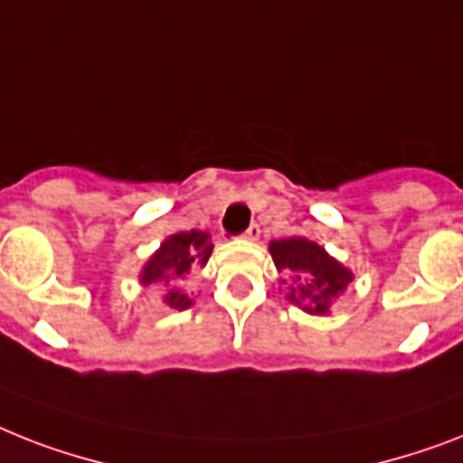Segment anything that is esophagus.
Returning <instances> with one entry per match:
<instances>
[{"label": "esophagus", "mask_w": 463, "mask_h": 463, "mask_svg": "<svg viewBox=\"0 0 463 463\" xmlns=\"http://www.w3.org/2000/svg\"><path fill=\"white\" fill-rule=\"evenodd\" d=\"M259 232H261L259 223H250V225H247V231H244V238H247V240H257Z\"/></svg>", "instance_id": "obj_1"}]
</instances>
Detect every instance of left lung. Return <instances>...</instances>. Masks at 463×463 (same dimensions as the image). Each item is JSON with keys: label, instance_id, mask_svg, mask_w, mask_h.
<instances>
[{"label": "left lung", "instance_id": "obj_1", "mask_svg": "<svg viewBox=\"0 0 463 463\" xmlns=\"http://www.w3.org/2000/svg\"><path fill=\"white\" fill-rule=\"evenodd\" d=\"M278 270H290L295 280H304L299 288H290V302L302 304L309 314H326L333 297L340 295L349 283L352 273L335 259H330L323 247L304 238L276 240L269 247Z\"/></svg>", "mask_w": 463, "mask_h": 463}]
</instances>
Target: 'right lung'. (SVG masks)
<instances>
[{"label": "right lung", "instance_id": "add662e5", "mask_svg": "<svg viewBox=\"0 0 463 463\" xmlns=\"http://www.w3.org/2000/svg\"><path fill=\"white\" fill-rule=\"evenodd\" d=\"M213 244L209 242V235L202 231H190V232H178L171 235L166 242L161 244V250L146 261L145 270H142V283L154 285V283H173L175 278H183L190 270V266L199 264L204 266L212 257ZM164 302L171 309H187L193 299L180 290H168Z\"/></svg>", "mask_w": 463, "mask_h": 463}]
</instances>
